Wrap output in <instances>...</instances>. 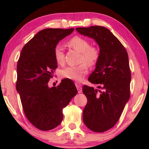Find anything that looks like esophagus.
Instances as JSON below:
<instances>
[{
    "label": "esophagus",
    "instance_id": "esophagus-1",
    "mask_svg": "<svg viewBox=\"0 0 149 149\" xmlns=\"http://www.w3.org/2000/svg\"><path fill=\"white\" fill-rule=\"evenodd\" d=\"M75 86H76V87H77V91H78V93H81V91H82L81 84L80 83H79V82H75Z\"/></svg>",
    "mask_w": 149,
    "mask_h": 149
}]
</instances>
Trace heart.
I'll return each mask as SVG.
<instances>
[{
  "label": "heart",
  "mask_w": 149,
  "mask_h": 149,
  "mask_svg": "<svg viewBox=\"0 0 149 149\" xmlns=\"http://www.w3.org/2000/svg\"><path fill=\"white\" fill-rule=\"evenodd\" d=\"M70 47L81 52V62H85L77 66H69L63 69L60 75L63 78L74 81L82 80L83 78L88 72L89 65H93L97 62L100 57L99 48L95 46H90L89 42L86 39L79 36H75L68 42ZM54 56L56 62L62 64L64 61V53L62 47L57 45L54 48Z\"/></svg>",
  "instance_id": "1"
}]
</instances>
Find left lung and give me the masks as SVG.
<instances>
[{
	"label": "left lung",
	"mask_w": 149,
	"mask_h": 149,
	"mask_svg": "<svg viewBox=\"0 0 149 149\" xmlns=\"http://www.w3.org/2000/svg\"><path fill=\"white\" fill-rule=\"evenodd\" d=\"M77 31L92 38L100 48V57L89 81L98 89L84 85L87 103L83 112L85 125L102 133L114 127L130 97L131 71L127 50L109 29L102 26L77 27Z\"/></svg>",
	"instance_id": "8db88e82"
}]
</instances>
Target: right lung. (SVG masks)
I'll return each mask as SVG.
<instances>
[{
  "mask_svg": "<svg viewBox=\"0 0 149 149\" xmlns=\"http://www.w3.org/2000/svg\"><path fill=\"white\" fill-rule=\"evenodd\" d=\"M74 30H41L25 45L17 61L16 90L27 120L40 130L57 127L63 119V108L77 93L71 79H62L58 87L48 86L58 67L54 48Z\"/></svg>",
  "mask_w": 149,
  "mask_h": 149,
  "instance_id": "obj_1",
  "label": "right lung"
}]
</instances>
